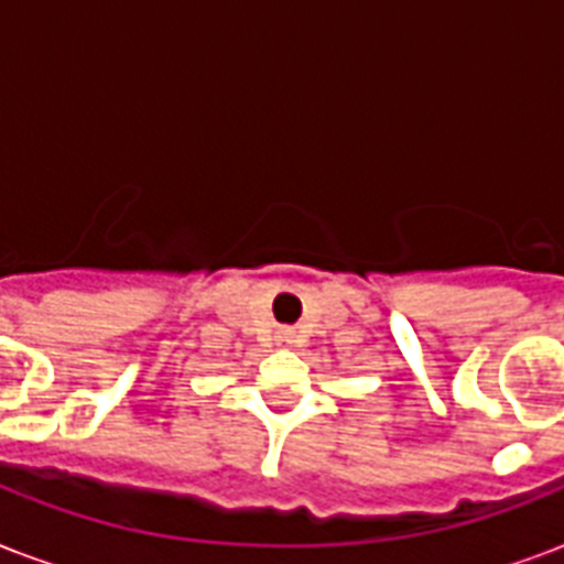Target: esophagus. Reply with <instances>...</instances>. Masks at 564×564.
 Wrapping results in <instances>:
<instances>
[{
	"mask_svg": "<svg viewBox=\"0 0 564 564\" xmlns=\"http://www.w3.org/2000/svg\"><path fill=\"white\" fill-rule=\"evenodd\" d=\"M278 339H281V343H292V330H281V334H278Z\"/></svg>",
	"mask_w": 564,
	"mask_h": 564,
	"instance_id": "1",
	"label": "esophagus"
}]
</instances>
